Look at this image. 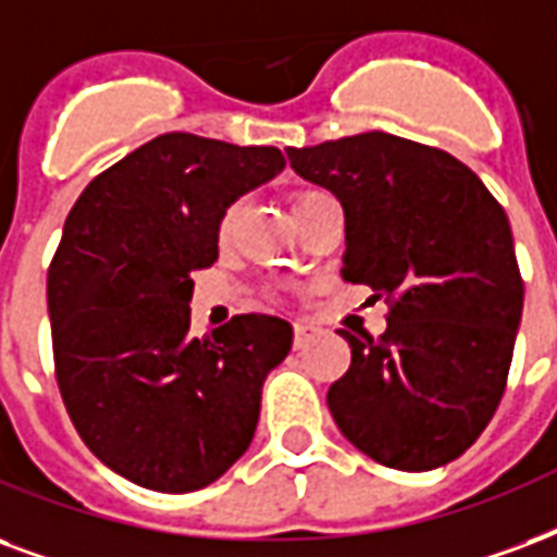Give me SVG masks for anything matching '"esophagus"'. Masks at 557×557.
<instances>
[{"label": "esophagus", "instance_id": "esophagus-1", "mask_svg": "<svg viewBox=\"0 0 557 557\" xmlns=\"http://www.w3.org/2000/svg\"><path fill=\"white\" fill-rule=\"evenodd\" d=\"M318 333L315 324H295V347H304Z\"/></svg>", "mask_w": 557, "mask_h": 557}]
</instances>
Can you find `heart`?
<instances>
[{
    "instance_id": "obj_1",
    "label": "heart",
    "mask_w": 557,
    "mask_h": 557,
    "mask_svg": "<svg viewBox=\"0 0 557 557\" xmlns=\"http://www.w3.org/2000/svg\"><path fill=\"white\" fill-rule=\"evenodd\" d=\"M309 195H315V193H300L295 198V203H300V201H307ZM236 212H239V207H236V203H233V207H227V210H224V215H222V222H219V233H227L233 227V222H236Z\"/></svg>"
}]
</instances>
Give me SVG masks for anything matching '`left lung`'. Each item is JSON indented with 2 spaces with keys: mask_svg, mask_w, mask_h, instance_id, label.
<instances>
[{
  "mask_svg": "<svg viewBox=\"0 0 557 557\" xmlns=\"http://www.w3.org/2000/svg\"><path fill=\"white\" fill-rule=\"evenodd\" d=\"M297 175L345 210L342 277L385 297L388 326L356 338L326 392L338 430L394 470L465 453L503 400L523 315L508 215L461 160L368 131L288 148Z\"/></svg>",
  "mask_w": 557,
  "mask_h": 557,
  "instance_id": "8db88e82",
  "label": "left lung"
}]
</instances>
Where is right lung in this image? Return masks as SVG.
I'll return each instance as SVG.
<instances>
[{
	"label": "right lung",
	"mask_w": 557,
	"mask_h": 557,
	"mask_svg": "<svg viewBox=\"0 0 557 557\" xmlns=\"http://www.w3.org/2000/svg\"><path fill=\"white\" fill-rule=\"evenodd\" d=\"M283 165L274 146L160 134L66 215L46 283L58 388L92 456L134 485L189 494L250 447L292 324L236 315L193 338L189 274L219 260L224 210Z\"/></svg>",
	"instance_id": "obj_1"
}]
</instances>
